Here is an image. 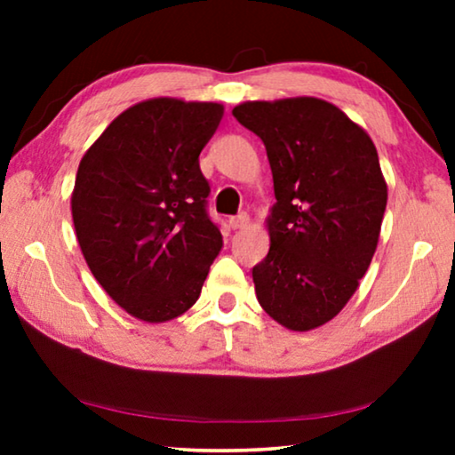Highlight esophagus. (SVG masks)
<instances>
[{
  "label": "esophagus",
  "instance_id": "1",
  "mask_svg": "<svg viewBox=\"0 0 455 455\" xmlns=\"http://www.w3.org/2000/svg\"><path fill=\"white\" fill-rule=\"evenodd\" d=\"M248 213H238V215H234V217H229V228L232 229H242V228H246L248 226Z\"/></svg>",
  "mask_w": 455,
  "mask_h": 455
}]
</instances>
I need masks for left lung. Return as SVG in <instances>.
Returning <instances> with one entry per match:
<instances>
[{
	"label": "left lung",
	"mask_w": 455,
	"mask_h": 455,
	"mask_svg": "<svg viewBox=\"0 0 455 455\" xmlns=\"http://www.w3.org/2000/svg\"><path fill=\"white\" fill-rule=\"evenodd\" d=\"M232 114L263 140L277 198L254 291L277 323L308 331L346 307L375 254L387 204L377 148L315 97L248 101Z\"/></svg>",
	"instance_id": "8db88e82"
}]
</instances>
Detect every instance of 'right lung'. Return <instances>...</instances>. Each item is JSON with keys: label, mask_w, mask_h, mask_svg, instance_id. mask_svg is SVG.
Wrapping results in <instances>:
<instances>
[{"label": "right lung", "mask_w": 455, "mask_h": 455, "mask_svg": "<svg viewBox=\"0 0 455 455\" xmlns=\"http://www.w3.org/2000/svg\"><path fill=\"white\" fill-rule=\"evenodd\" d=\"M220 103L151 99L105 128L78 165L72 220L86 265L136 319L164 323L201 296L223 246L198 155Z\"/></svg>", "instance_id": "right-lung-1"}]
</instances>
